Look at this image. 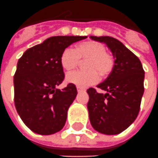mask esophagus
I'll return each instance as SVG.
<instances>
[{
    "mask_svg": "<svg viewBox=\"0 0 158 158\" xmlns=\"http://www.w3.org/2000/svg\"><path fill=\"white\" fill-rule=\"evenodd\" d=\"M77 91H78V92H80V91H83V90H84V89H83V88H81V87H79V86H77Z\"/></svg>",
    "mask_w": 158,
    "mask_h": 158,
    "instance_id": "34e87169",
    "label": "esophagus"
}]
</instances>
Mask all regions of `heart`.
Returning a JSON list of instances; mask_svg holds the SVG:
<instances>
[{
  "instance_id": "1",
  "label": "heart",
  "mask_w": 158,
  "mask_h": 158,
  "mask_svg": "<svg viewBox=\"0 0 158 158\" xmlns=\"http://www.w3.org/2000/svg\"><path fill=\"white\" fill-rule=\"evenodd\" d=\"M89 59L85 68L89 70L76 71L67 76V81L85 88L94 84L98 80V74L101 77H106L114 67V58L106 52L104 44L96 41H86L77 44L75 50L64 49L60 56L62 68L66 72H70L77 68L79 62Z\"/></svg>"
}]
</instances>
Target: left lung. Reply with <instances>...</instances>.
I'll return each instance as SVG.
<instances>
[{
	"label": "left lung",
	"instance_id": "obj_1",
	"mask_svg": "<svg viewBox=\"0 0 158 158\" xmlns=\"http://www.w3.org/2000/svg\"><path fill=\"white\" fill-rule=\"evenodd\" d=\"M90 39L106 44L115 59L112 72L97 85L106 93H97L93 88L87 90L90 123L101 133L118 134L139 114L144 90L143 66L139 57L118 40L109 36H90Z\"/></svg>",
	"mask_w": 158,
	"mask_h": 158
}]
</instances>
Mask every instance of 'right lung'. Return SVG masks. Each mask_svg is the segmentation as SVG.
<instances>
[{
	"label": "right lung",
	"mask_w": 158,
	"mask_h": 158,
	"mask_svg": "<svg viewBox=\"0 0 158 158\" xmlns=\"http://www.w3.org/2000/svg\"><path fill=\"white\" fill-rule=\"evenodd\" d=\"M87 36H54L29 48L17 64L14 77L15 104L30 130L51 135L64 127L67 112L77 94L75 84L56 89L64 79L60 64L63 51Z\"/></svg>",
	"instance_id": "obj_1"
}]
</instances>
